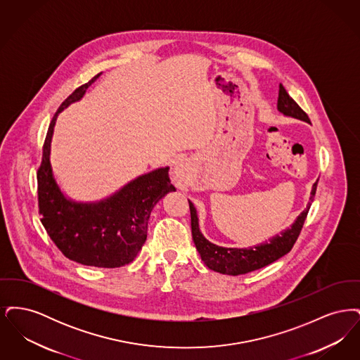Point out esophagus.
Masks as SVG:
<instances>
[{
    "instance_id": "34e87169",
    "label": "esophagus",
    "mask_w": 360,
    "mask_h": 360,
    "mask_svg": "<svg viewBox=\"0 0 360 360\" xmlns=\"http://www.w3.org/2000/svg\"><path fill=\"white\" fill-rule=\"evenodd\" d=\"M179 174H181V172H179L178 169H175V170H174V175H175V176H179Z\"/></svg>"
}]
</instances>
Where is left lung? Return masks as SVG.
Segmentation results:
<instances>
[{
    "label": "left lung",
    "instance_id": "8db88e82",
    "mask_svg": "<svg viewBox=\"0 0 360 360\" xmlns=\"http://www.w3.org/2000/svg\"><path fill=\"white\" fill-rule=\"evenodd\" d=\"M276 108L283 116L310 122L308 115L298 106V103L291 98L282 84L279 85ZM317 182H319V179L313 184L310 198H309L308 205L305 207V210H302L300 213V216L295 219V221L291 224L288 229L282 231L279 235H275L271 239H269V241L260 243L257 245L248 247V248H226V247H220L217 244L210 243L200 231L197 209L194 207L191 201H188L190 216H191L193 241L195 244L197 251L201 255V259L207 266V269H210L216 273H220V274H247L250 271L259 270V269L273 263L275 260H278L279 257L286 255L292 248L295 240L302 229L304 221L308 216L309 209L313 202V197L316 194Z\"/></svg>",
    "mask_w": 360,
    "mask_h": 360
}]
</instances>
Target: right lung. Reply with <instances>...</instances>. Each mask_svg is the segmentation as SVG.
<instances>
[{
  "instance_id": "1",
  "label": "right lung",
  "mask_w": 360,
  "mask_h": 360,
  "mask_svg": "<svg viewBox=\"0 0 360 360\" xmlns=\"http://www.w3.org/2000/svg\"><path fill=\"white\" fill-rule=\"evenodd\" d=\"M100 75L75 89L55 113L37 170V195L41 224L65 257L85 266L115 269L136 257L147 239L154 206L175 188L169 167H160L139 175L100 201H74L60 190L50 159L56 117L71 103L82 100L87 87Z\"/></svg>"
}]
</instances>
